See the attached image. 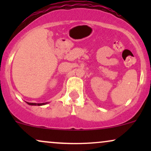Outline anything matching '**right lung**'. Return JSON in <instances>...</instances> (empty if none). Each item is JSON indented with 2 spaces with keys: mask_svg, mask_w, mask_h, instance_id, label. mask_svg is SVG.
Segmentation results:
<instances>
[{
  "mask_svg": "<svg viewBox=\"0 0 151 151\" xmlns=\"http://www.w3.org/2000/svg\"><path fill=\"white\" fill-rule=\"evenodd\" d=\"M27 104L29 105H32V106H42V105H45L46 104V103H41V104H36V103H29V102H27Z\"/></svg>",
  "mask_w": 151,
  "mask_h": 151,
  "instance_id": "right-lung-1",
  "label": "right lung"
}]
</instances>
